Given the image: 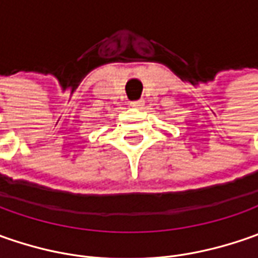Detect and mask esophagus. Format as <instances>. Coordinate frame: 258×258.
Returning <instances> with one entry per match:
<instances>
[{
  "label": "esophagus",
  "instance_id": "1",
  "mask_svg": "<svg viewBox=\"0 0 258 258\" xmlns=\"http://www.w3.org/2000/svg\"><path fill=\"white\" fill-rule=\"evenodd\" d=\"M145 104V102L141 99V100H134V102H131V106L132 107H136V109H139V107H142Z\"/></svg>",
  "mask_w": 258,
  "mask_h": 258
}]
</instances>
